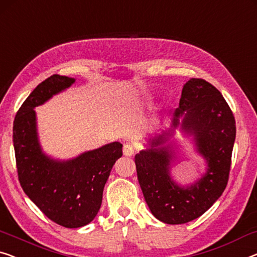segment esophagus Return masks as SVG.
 <instances>
[{"label": "esophagus", "instance_id": "34e87169", "mask_svg": "<svg viewBox=\"0 0 257 257\" xmlns=\"http://www.w3.org/2000/svg\"><path fill=\"white\" fill-rule=\"evenodd\" d=\"M135 153V147L130 143H125L123 145V155L127 157H132Z\"/></svg>", "mask_w": 257, "mask_h": 257}]
</instances>
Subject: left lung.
Returning <instances> with one entry per match:
<instances>
[{"label":"left lung","mask_w":257,"mask_h":257,"mask_svg":"<svg viewBox=\"0 0 257 257\" xmlns=\"http://www.w3.org/2000/svg\"><path fill=\"white\" fill-rule=\"evenodd\" d=\"M181 118L182 128L196 137L198 151L209 168L200 181L180 188L171 181V155L156 148L164 137L152 141L151 149L135 156L140 186L147 204L157 219L166 224H185L202 216L223 194L231 171L235 140V118L223 95L202 78H190L183 85L174 125Z\"/></svg>","instance_id":"1"}]
</instances>
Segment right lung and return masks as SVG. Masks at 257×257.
I'll use <instances>...</instances> for the list:
<instances>
[{"label": "right lung", "instance_id": "add662e5", "mask_svg": "<svg viewBox=\"0 0 257 257\" xmlns=\"http://www.w3.org/2000/svg\"><path fill=\"white\" fill-rule=\"evenodd\" d=\"M74 82V78L60 75L41 82L19 107L13 129L17 174L23 190L46 217L68 228L82 227L97 216L110 170L122 156L118 142L64 163L54 162L41 153L33 108Z\"/></svg>", "mask_w": 257, "mask_h": 257}]
</instances>
